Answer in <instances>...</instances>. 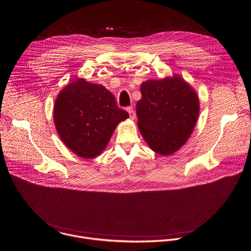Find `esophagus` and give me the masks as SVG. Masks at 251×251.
<instances>
[{
	"label": "esophagus",
	"mask_w": 251,
	"mask_h": 251,
	"mask_svg": "<svg viewBox=\"0 0 251 251\" xmlns=\"http://www.w3.org/2000/svg\"><path fill=\"white\" fill-rule=\"evenodd\" d=\"M127 111L129 112V115H130V118L131 119H135L136 118V112H135V110H134V108H133V106H128L127 107Z\"/></svg>",
	"instance_id": "34e87169"
}]
</instances>
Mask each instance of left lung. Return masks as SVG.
Here are the masks:
<instances>
[{
	"label": "left lung",
	"mask_w": 251,
	"mask_h": 251,
	"mask_svg": "<svg viewBox=\"0 0 251 251\" xmlns=\"http://www.w3.org/2000/svg\"><path fill=\"white\" fill-rule=\"evenodd\" d=\"M141 93L136 110L142 136L154 152L165 156L175 153L196 125L200 110L197 93L179 75L147 80Z\"/></svg>",
	"instance_id": "left-lung-1"
}]
</instances>
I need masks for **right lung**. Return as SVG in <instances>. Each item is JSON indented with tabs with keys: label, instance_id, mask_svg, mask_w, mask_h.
<instances>
[{
	"label": "right lung",
	"instance_id": "right-lung-1",
	"mask_svg": "<svg viewBox=\"0 0 251 251\" xmlns=\"http://www.w3.org/2000/svg\"><path fill=\"white\" fill-rule=\"evenodd\" d=\"M102 85L76 78L58 94L53 118L66 147L84 159L98 156L107 146L117 124L129 113L116 104Z\"/></svg>",
	"mask_w": 251,
	"mask_h": 251
}]
</instances>
